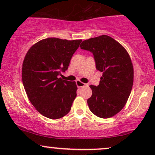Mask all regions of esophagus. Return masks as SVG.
Returning a JSON list of instances; mask_svg holds the SVG:
<instances>
[{"label":"esophagus","mask_w":155,"mask_h":155,"mask_svg":"<svg viewBox=\"0 0 155 155\" xmlns=\"http://www.w3.org/2000/svg\"><path fill=\"white\" fill-rule=\"evenodd\" d=\"M76 85H77L78 87H83L84 86H88V84L81 82V81H76Z\"/></svg>","instance_id":"obj_1"}]
</instances>
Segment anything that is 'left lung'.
I'll list each match as a JSON object with an SVG mask.
<instances>
[{
	"label": "left lung",
	"mask_w": 155,
	"mask_h": 155,
	"mask_svg": "<svg viewBox=\"0 0 155 155\" xmlns=\"http://www.w3.org/2000/svg\"><path fill=\"white\" fill-rule=\"evenodd\" d=\"M80 47L92 52L96 69L103 73L98 86H90V110L101 118L114 117L125 106L132 90L134 72L130 57L122 44L106 35L84 40Z\"/></svg>",
	"instance_id": "8db88e82"
}]
</instances>
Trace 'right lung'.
I'll list each match as a JSON object with an SVG mask.
<instances>
[{
    "mask_svg": "<svg viewBox=\"0 0 155 155\" xmlns=\"http://www.w3.org/2000/svg\"><path fill=\"white\" fill-rule=\"evenodd\" d=\"M81 42L47 38L33 44L25 57L22 78L26 94L35 109L47 118H62L71 108L76 84L58 76L67 70Z\"/></svg>",
    "mask_w": 155,
    "mask_h": 155,
    "instance_id": "add662e5",
    "label": "right lung"
}]
</instances>
